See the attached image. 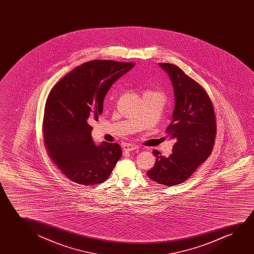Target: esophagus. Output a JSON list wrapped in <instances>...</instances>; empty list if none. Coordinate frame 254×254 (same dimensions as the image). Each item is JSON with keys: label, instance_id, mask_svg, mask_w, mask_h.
Returning a JSON list of instances; mask_svg holds the SVG:
<instances>
[{"label": "esophagus", "instance_id": "34e87169", "mask_svg": "<svg viewBox=\"0 0 254 254\" xmlns=\"http://www.w3.org/2000/svg\"><path fill=\"white\" fill-rule=\"evenodd\" d=\"M122 147H123V150H125V151H133V150L139 148V146L137 145H133V144H125V145H123Z\"/></svg>", "mask_w": 254, "mask_h": 254}]
</instances>
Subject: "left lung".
Masks as SVG:
<instances>
[{
	"label": "left lung",
	"instance_id": "8db88e82",
	"mask_svg": "<svg viewBox=\"0 0 254 254\" xmlns=\"http://www.w3.org/2000/svg\"><path fill=\"white\" fill-rule=\"evenodd\" d=\"M159 65L167 71L174 87L173 122L166 132L175 143L170 156L153 150L156 162L146 174L159 184L172 187L191 177L212 153L217 132L215 113L208 94L197 81L174 64Z\"/></svg>",
	"mask_w": 254,
	"mask_h": 254
}]
</instances>
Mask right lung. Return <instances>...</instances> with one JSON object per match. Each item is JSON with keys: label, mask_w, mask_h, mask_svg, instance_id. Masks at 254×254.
Masks as SVG:
<instances>
[{"label": "right lung", "mask_w": 254, "mask_h": 254, "mask_svg": "<svg viewBox=\"0 0 254 254\" xmlns=\"http://www.w3.org/2000/svg\"><path fill=\"white\" fill-rule=\"evenodd\" d=\"M133 63L94 60L81 64L60 80L47 98L43 139L53 162L70 181L92 186L108 180L122 157L118 143L95 146L89 123L103 111L112 84Z\"/></svg>", "instance_id": "add662e5"}]
</instances>
